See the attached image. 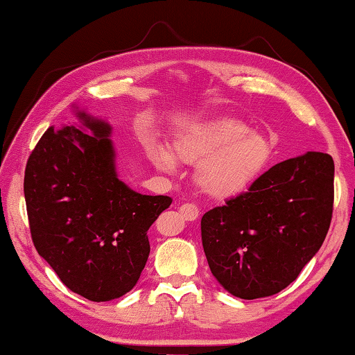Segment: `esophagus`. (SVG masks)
<instances>
[{
  "label": "esophagus",
  "instance_id": "obj_1",
  "mask_svg": "<svg viewBox=\"0 0 355 355\" xmlns=\"http://www.w3.org/2000/svg\"><path fill=\"white\" fill-rule=\"evenodd\" d=\"M178 211L184 221H196L199 216V208L194 204H183Z\"/></svg>",
  "mask_w": 355,
  "mask_h": 355
}]
</instances>
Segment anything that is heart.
<instances>
[{
	"instance_id": "heart-1",
	"label": "heart",
	"mask_w": 355,
	"mask_h": 355,
	"mask_svg": "<svg viewBox=\"0 0 355 355\" xmlns=\"http://www.w3.org/2000/svg\"><path fill=\"white\" fill-rule=\"evenodd\" d=\"M272 153L268 139L246 129L237 118L218 116L177 134L172 156L164 148L151 150L161 168H172L173 159L198 164L194 182L208 198L230 199L248 189L261 175Z\"/></svg>"
}]
</instances>
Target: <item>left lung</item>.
Instances as JSON below:
<instances>
[{"label":"left lung","instance_id":"obj_1","mask_svg":"<svg viewBox=\"0 0 355 355\" xmlns=\"http://www.w3.org/2000/svg\"><path fill=\"white\" fill-rule=\"evenodd\" d=\"M335 164L320 151L278 162L246 193L202 216V245L213 277L254 300L295 281L322 246L334 211Z\"/></svg>","mask_w":355,"mask_h":355}]
</instances>
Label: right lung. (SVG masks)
Here are the masks:
<instances>
[{"label": "right lung", "mask_w": 355, "mask_h": 355, "mask_svg": "<svg viewBox=\"0 0 355 355\" xmlns=\"http://www.w3.org/2000/svg\"><path fill=\"white\" fill-rule=\"evenodd\" d=\"M82 126L49 128L24 180L31 239L66 288L109 302L136 286L150 254L148 229L168 196L139 194L118 180L105 121L77 112Z\"/></svg>", "instance_id": "right-lung-1"}]
</instances>
